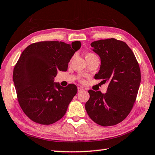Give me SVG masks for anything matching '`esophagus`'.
<instances>
[{
    "instance_id": "obj_1",
    "label": "esophagus",
    "mask_w": 155,
    "mask_h": 155,
    "mask_svg": "<svg viewBox=\"0 0 155 155\" xmlns=\"http://www.w3.org/2000/svg\"><path fill=\"white\" fill-rule=\"evenodd\" d=\"M83 90H84V89H83V87H78V92L83 91Z\"/></svg>"
}]
</instances>
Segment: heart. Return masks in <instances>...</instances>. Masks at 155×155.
Returning <instances> with one entry per match:
<instances>
[{"label":"heart","instance_id":"1","mask_svg":"<svg viewBox=\"0 0 155 155\" xmlns=\"http://www.w3.org/2000/svg\"><path fill=\"white\" fill-rule=\"evenodd\" d=\"M95 56V55L93 53H87V54H86L85 58H88L91 57V56Z\"/></svg>","mask_w":155,"mask_h":155}]
</instances>
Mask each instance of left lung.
Wrapping results in <instances>:
<instances>
[{
	"label": "left lung",
	"mask_w": 155,
	"mask_h": 155,
	"mask_svg": "<svg viewBox=\"0 0 155 155\" xmlns=\"http://www.w3.org/2000/svg\"><path fill=\"white\" fill-rule=\"evenodd\" d=\"M91 45L101 59L95 78L109 84L105 94L89 91L86 111L100 126L116 125L128 116L134 105L141 81L140 67L133 51L122 41L101 39Z\"/></svg>",
	"instance_id": "left-lung-1"
}]
</instances>
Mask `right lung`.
I'll return each mask as SVG.
<instances>
[{
    "instance_id": "add662e5",
    "label": "right lung",
    "mask_w": 155,
    "mask_h": 155,
    "mask_svg": "<svg viewBox=\"0 0 155 155\" xmlns=\"http://www.w3.org/2000/svg\"><path fill=\"white\" fill-rule=\"evenodd\" d=\"M81 47L62 41H40L27 46L13 71L19 104L26 116L36 123L50 125L64 116L77 93L74 84L62 87L54 83L57 72L66 71L68 62Z\"/></svg>"
}]
</instances>
